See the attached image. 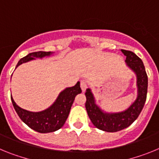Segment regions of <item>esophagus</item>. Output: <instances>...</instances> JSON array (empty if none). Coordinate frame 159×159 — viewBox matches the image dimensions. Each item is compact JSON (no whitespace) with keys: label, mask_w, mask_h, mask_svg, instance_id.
Wrapping results in <instances>:
<instances>
[{"label":"esophagus","mask_w":159,"mask_h":159,"mask_svg":"<svg viewBox=\"0 0 159 159\" xmlns=\"http://www.w3.org/2000/svg\"><path fill=\"white\" fill-rule=\"evenodd\" d=\"M80 88L82 89V92H85V90L87 88V83L85 80H81L80 82Z\"/></svg>","instance_id":"1"}]
</instances>
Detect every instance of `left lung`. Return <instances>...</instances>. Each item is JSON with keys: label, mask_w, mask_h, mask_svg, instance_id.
<instances>
[{"label": "left lung", "mask_w": 159, "mask_h": 159, "mask_svg": "<svg viewBox=\"0 0 159 159\" xmlns=\"http://www.w3.org/2000/svg\"><path fill=\"white\" fill-rule=\"evenodd\" d=\"M126 57L125 63L136 75L137 96L134 102L123 111L107 112L96 103L92 89L86 90V110L94 126L107 132H116L127 128L139 116L147 99L148 78L143 61L134 52L121 49Z\"/></svg>", "instance_id": "obj_1"}]
</instances>
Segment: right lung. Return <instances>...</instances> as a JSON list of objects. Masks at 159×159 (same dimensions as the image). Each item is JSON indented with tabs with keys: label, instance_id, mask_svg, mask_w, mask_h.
Here are the masks:
<instances>
[{
	"label": "right lung",
	"instance_id": "obj_1",
	"mask_svg": "<svg viewBox=\"0 0 159 159\" xmlns=\"http://www.w3.org/2000/svg\"><path fill=\"white\" fill-rule=\"evenodd\" d=\"M52 52H36L27 55L19 60L16 68L24 63H27L36 59H43L52 56ZM80 83L77 82L75 86L66 88L60 92L57 99L51 106L41 111L33 112L25 110L16 104L11 95L13 107L18 116L31 129L40 133H50L56 131L64 126L68 117L71 105L75 97L81 93Z\"/></svg>",
	"mask_w": 159,
	"mask_h": 159
}]
</instances>
